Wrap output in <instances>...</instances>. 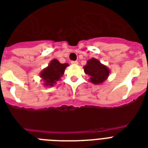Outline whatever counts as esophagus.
<instances>
[{"label":"esophagus","mask_w":148,"mask_h":148,"mask_svg":"<svg viewBox=\"0 0 148 148\" xmlns=\"http://www.w3.org/2000/svg\"><path fill=\"white\" fill-rule=\"evenodd\" d=\"M71 63L73 64V65H78V62L77 61H72L71 62Z\"/></svg>","instance_id":"34e87169"}]
</instances>
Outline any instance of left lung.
<instances>
[{"label":"left lung","mask_w":148,"mask_h":148,"mask_svg":"<svg viewBox=\"0 0 148 148\" xmlns=\"http://www.w3.org/2000/svg\"><path fill=\"white\" fill-rule=\"evenodd\" d=\"M86 74L90 75V81L93 84H101L105 82L110 75V69L95 58L87 61L83 67Z\"/></svg>","instance_id":"8db88e82"}]
</instances>
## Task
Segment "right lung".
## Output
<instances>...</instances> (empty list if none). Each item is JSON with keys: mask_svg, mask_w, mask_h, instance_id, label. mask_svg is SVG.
I'll use <instances>...</instances> for the list:
<instances>
[{"mask_svg": "<svg viewBox=\"0 0 148 148\" xmlns=\"http://www.w3.org/2000/svg\"><path fill=\"white\" fill-rule=\"evenodd\" d=\"M67 66H69L68 63H60L56 58L52 59L49 66L40 73V77L43 80L45 86H53L56 85V82L63 75Z\"/></svg>", "mask_w": 148, "mask_h": 148, "instance_id": "add662e5", "label": "right lung"}]
</instances>
